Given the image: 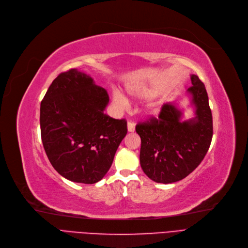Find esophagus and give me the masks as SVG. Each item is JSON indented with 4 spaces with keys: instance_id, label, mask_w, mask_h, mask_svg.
I'll use <instances>...</instances> for the list:
<instances>
[{
    "instance_id": "esophagus-1",
    "label": "esophagus",
    "mask_w": 248,
    "mask_h": 248,
    "mask_svg": "<svg viewBox=\"0 0 248 248\" xmlns=\"http://www.w3.org/2000/svg\"><path fill=\"white\" fill-rule=\"evenodd\" d=\"M127 129H128V132H134L135 130V124L131 121H129L127 124Z\"/></svg>"
}]
</instances>
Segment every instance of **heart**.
Segmentation results:
<instances>
[{
	"instance_id": "b5f03b06",
	"label": "heart",
	"mask_w": 248,
	"mask_h": 248,
	"mask_svg": "<svg viewBox=\"0 0 248 248\" xmlns=\"http://www.w3.org/2000/svg\"><path fill=\"white\" fill-rule=\"evenodd\" d=\"M128 93L134 98L151 99L157 95L158 90L153 86H134V87L128 88ZM113 97H114V101L118 105L123 106V107H125V106L128 105L127 98L123 95L120 91L115 90L113 92ZM149 110L152 114H156L158 112V105H152Z\"/></svg>"
}]
</instances>
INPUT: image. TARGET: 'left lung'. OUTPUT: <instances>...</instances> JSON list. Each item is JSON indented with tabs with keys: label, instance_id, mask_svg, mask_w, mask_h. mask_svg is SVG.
Instances as JSON below:
<instances>
[{
	"label": "left lung",
	"instance_id": "8db88e82",
	"mask_svg": "<svg viewBox=\"0 0 248 248\" xmlns=\"http://www.w3.org/2000/svg\"><path fill=\"white\" fill-rule=\"evenodd\" d=\"M187 89L195 117L183 120L176 103L162 106L158 118L139 123L135 130L141 138L140 166L156 183L171 184L185 179L204 159L213 136V120L207 91L196 75Z\"/></svg>",
	"mask_w": 248,
	"mask_h": 248
}]
</instances>
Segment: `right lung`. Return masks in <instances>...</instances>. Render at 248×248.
I'll use <instances>...</instances> for the list:
<instances>
[{"label": "right lung", "instance_id": "1", "mask_svg": "<svg viewBox=\"0 0 248 248\" xmlns=\"http://www.w3.org/2000/svg\"><path fill=\"white\" fill-rule=\"evenodd\" d=\"M105 89L73 68L58 76L40 105L41 139L54 170L68 181L95 184L110 170L127 122L104 113Z\"/></svg>", "mask_w": 248, "mask_h": 248}]
</instances>
